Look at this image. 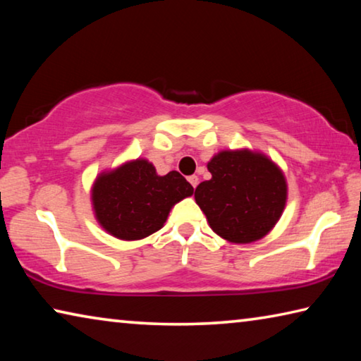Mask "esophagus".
Instances as JSON below:
<instances>
[{
  "mask_svg": "<svg viewBox=\"0 0 361 361\" xmlns=\"http://www.w3.org/2000/svg\"><path fill=\"white\" fill-rule=\"evenodd\" d=\"M188 181L191 183V186H192V188H195V186L199 185V178H197V176H195V175H191V176H189Z\"/></svg>",
  "mask_w": 361,
  "mask_h": 361,
  "instance_id": "1",
  "label": "esophagus"
}]
</instances>
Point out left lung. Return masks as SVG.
<instances>
[{"instance_id":"1","label":"left lung","mask_w":361,"mask_h":361,"mask_svg":"<svg viewBox=\"0 0 361 361\" xmlns=\"http://www.w3.org/2000/svg\"><path fill=\"white\" fill-rule=\"evenodd\" d=\"M207 169L212 178L195 188L194 199L210 228L232 243H250L269 234L286 204L282 170L250 149L219 151Z\"/></svg>"}]
</instances>
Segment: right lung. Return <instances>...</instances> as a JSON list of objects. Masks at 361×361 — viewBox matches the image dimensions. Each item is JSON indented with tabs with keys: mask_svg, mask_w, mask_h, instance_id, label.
Returning <instances> with one entry per match:
<instances>
[{
	"mask_svg": "<svg viewBox=\"0 0 361 361\" xmlns=\"http://www.w3.org/2000/svg\"><path fill=\"white\" fill-rule=\"evenodd\" d=\"M192 192L194 188L176 170L161 176L146 159H135L97 176L92 205L108 234L140 240L161 229L172 207Z\"/></svg>",
	"mask_w": 361,
	"mask_h": 361,
	"instance_id": "obj_1",
	"label": "right lung"
}]
</instances>
